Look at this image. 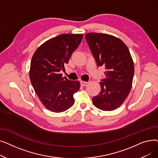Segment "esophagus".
<instances>
[{"mask_svg": "<svg viewBox=\"0 0 158 158\" xmlns=\"http://www.w3.org/2000/svg\"><path fill=\"white\" fill-rule=\"evenodd\" d=\"M88 82H85V81H81V85L82 86H86V85H88Z\"/></svg>", "mask_w": 158, "mask_h": 158, "instance_id": "obj_1", "label": "esophagus"}]
</instances>
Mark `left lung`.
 I'll return each mask as SVG.
<instances>
[{
  "mask_svg": "<svg viewBox=\"0 0 158 158\" xmlns=\"http://www.w3.org/2000/svg\"><path fill=\"white\" fill-rule=\"evenodd\" d=\"M85 38L97 65L106 69L101 92L92 98L93 103L103 111L114 110L125 101L132 87L135 68L129 48L110 35L91 32Z\"/></svg>",
  "mask_w": 158,
  "mask_h": 158,
  "instance_id": "8db88e82",
  "label": "left lung"
}]
</instances>
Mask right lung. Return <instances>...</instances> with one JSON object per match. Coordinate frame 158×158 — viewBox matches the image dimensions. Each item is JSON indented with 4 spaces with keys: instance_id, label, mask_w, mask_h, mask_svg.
<instances>
[{
    "instance_id": "obj_1",
    "label": "right lung",
    "mask_w": 158,
    "mask_h": 158,
    "mask_svg": "<svg viewBox=\"0 0 158 158\" xmlns=\"http://www.w3.org/2000/svg\"><path fill=\"white\" fill-rule=\"evenodd\" d=\"M82 37L81 34L60 35L41 45L32 56L31 82L41 102L51 111H64L74 103L73 94L79 89L80 82L63 77L60 72L64 70Z\"/></svg>"
}]
</instances>
